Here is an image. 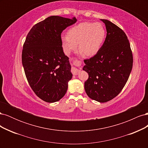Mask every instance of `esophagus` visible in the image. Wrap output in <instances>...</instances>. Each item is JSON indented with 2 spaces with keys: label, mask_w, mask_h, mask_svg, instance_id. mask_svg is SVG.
<instances>
[{
  "label": "esophagus",
  "mask_w": 148,
  "mask_h": 148,
  "mask_svg": "<svg viewBox=\"0 0 148 148\" xmlns=\"http://www.w3.org/2000/svg\"><path fill=\"white\" fill-rule=\"evenodd\" d=\"M79 71H80V70L77 69V68H76V67H74V66L71 67V72H72V73L74 75H78L79 73Z\"/></svg>",
  "instance_id": "esophagus-1"
}]
</instances>
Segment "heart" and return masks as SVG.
Listing matches in <instances>:
<instances>
[{
  "mask_svg": "<svg viewBox=\"0 0 148 148\" xmlns=\"http://www.w3.org/2000/svg\"><path fill=\"white\" fill-rule=\"evenodd\" d=\"M106 37V29L101 23L84 22L70 28L67 35H62L61 42L66 54L78 47L85 56H92L101 49Z\"/></svg>",
  "mask_w": 148,
  "mask_h": 148,
  "instance_id": "b5f03b06",
  "label": "heart"
}]
</instances>
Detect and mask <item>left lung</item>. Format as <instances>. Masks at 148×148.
<instances>
[{"label":"left lung","instance_id":"left-lung-1","mask_svg":"<svg viewBox=\"0 0 148 148\" xmlns=\"http://www.w3.org/2000/svg\"><path fill=\"white\" fill-rule=\"evenodd\" d=\"M105 23L107 36L99 51L84 59L83 70L88 73L84 89L91 99L106 102L117 96L128 81L133 67V54L124 31L111 21Z\"/></svg>","mask_w":148,"mask_h":148}]
</instances>
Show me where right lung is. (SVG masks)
Wrapping results in <instances>:
<instances>
[{"label": "right lung", "mask_w": 148, "mask_h": 148, "mask_svg": "<svg viewBox=\"0 0 148 148\" xmlns=\"http://www.w3.org/2000/svg\"><path fill=\"white\" fill-rule=\"evenodd\" d=\"M76 22L75 17L51 16L34 25L26 38L21 56L26 77L36 95L45 102L61 99L72 78L61 34Z\"/></svg>", "instance_id": "obj_1"}]
</instances>
